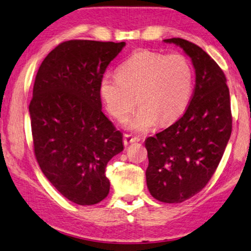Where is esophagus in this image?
<instances>
[{
    "label": "esophagus",
    "instance_id": "obj_1",
    "mask_svg": "<svg viewBox=\"0 0 251 251\" xmlns=\"http://www.w3.org/2000/svg\"><path fill=\"white\" fill-rule=\"evenodd\" d=\"M140 141V138L139 137H135L133 134H129V133H126L123 135V142H125L126 146L130 145V143H133V142H138Z\"/></svg>",
    "mask_w": 251,
    "mask_h": 251
}]
</instances>
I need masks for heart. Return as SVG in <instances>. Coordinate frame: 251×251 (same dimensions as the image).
I'll return each mask as SVG.
<instances>
[{"label": "heart", "instance_id": "obj_1", "mask_svg": "<svg viewBox=\"0 0 251 251\" xmlns=\"http://www.w3.org/2000/svg\"><path fill=\"white\" fill-rule=\"evenodd\" d=\"M192 88L194 70L186 56L149 50L134 52L119 67L118 75H105L100 83L106 109L118 120L133 109L138 97L141 105L126 120V128L137 132L181 116Z\"/></svg>", "mask_w": 251, "mask_h": 251}]
</instances>
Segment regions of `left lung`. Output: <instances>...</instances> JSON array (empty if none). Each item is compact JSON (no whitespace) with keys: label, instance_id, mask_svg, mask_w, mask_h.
Masks as SVG:
<instances>
[{"label":"left lung","instance_id":"obj_1","mask_svg":"<svg viewBox=\"0 0 251 251\" xmlns=\"http://www.w3.org/2000/svg\"><path fill=\"white\" fill-rule=\"evenodd\" d=\"M163 41L190 56L196 85L183 116L146 140V178L153 198L179 203L202 190L215 174L231 134L232 117L227 79L210 55L187 40Z\"/></svg>","mask_w":251,"mask_h":251}]
</instances>
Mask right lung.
Returning a JSON list of instances; mask_svg holds the SVG:
<instances>
[{"instance_id":"add662e5","label":"right lung","mask_w":251,"mask_h":251,"mask_svg":"<svg viewBox=\"0 0 251 251\" xmlns=\"http://www.w3.org/2000/svg\"><path fill=\"white\" fill-rule=\"evenodd\" d=\"M125 42L70 40L41 63L28 105L34 154L61 195L92 206L109 194L106 164L122 133L102 112L100 83Z\"/></svg>"}]
</instances>
